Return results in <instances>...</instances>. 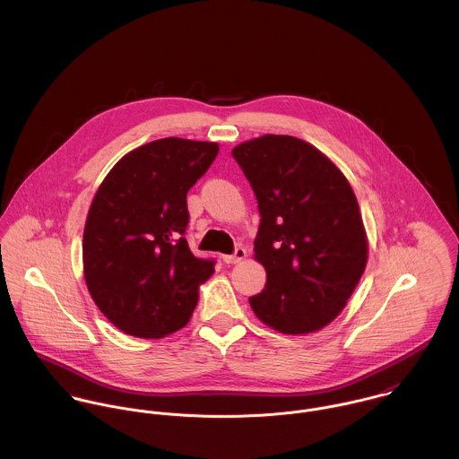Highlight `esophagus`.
Instances as JSON below:
<instances>
[{"instance_id": "1", "label": "esophagus", "mask_w": 459, "mask_h": 459, "mask_svg": "<svg viewBox=\"0 0 459 459\" xmlns=\"http://www.w3.org/2000/svg\"><path fill=\"white\" fill-rule=\"evenodd\" d=\"M246 256H247V251H246L244 247H237L233 255H224V256H222V262L228 263V264H233V263L242 262Z\"/></svg>"}]
</instances>
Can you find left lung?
Listing matches in <instances>:
<instances>
[{
	"instance_id": "8db88e82",
	"label": "left lung",
	"mask_w": 459,
	"mask_h": 459,
	"mask_svg": "<svg viewBox=\"0 0 459 459\" xmlns=\"http://www.w3.org/2000/svg\"><path fill=\"white\" fill-rule=\"evenodd\" d=\"M233 159L249 180L262 215L255 258L266 270L249 299L264 325L309 333L328 325L359 284L368 240L344 175L318 148L293 135L246 141Z\"/></svg>"
}]
</instances>
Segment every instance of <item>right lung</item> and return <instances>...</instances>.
<instances>
[{
	"label": "right lung",
	"instance_id": "obj_1",
	"mask_svg": "<svg viewBox=\"0 0 459 459\" xmlns=\"http://www.w3.org/2000/svg\"><path fill=\"white\" fill-rule=\"evenodd\" d=\"M219 153L217 143L164 137L122 157L91 201L82 266L104 316L135 337L186 327L213 260L186 240L187 193Z\"/></svg>",
	"mask_w": 459,
	"mask_h": 459
}]
</instances>
